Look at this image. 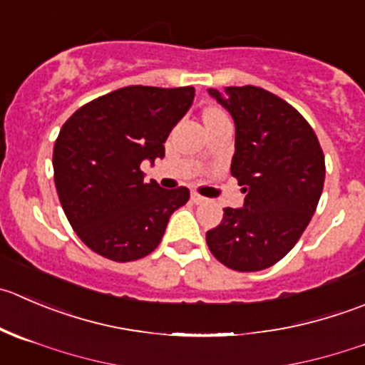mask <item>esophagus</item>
Wrapping results in <instances>:
<instances>
[{"label":"esophagus","mask_w":365,"mask_h":365,"mask_svg":"<svg viewBox=\"0 0 365 365\" xmlns=\"http://www.w3.org/2000/svg\"><path fill=\"white\" fill-rule=\"evenodd\" d=\"M190 200H192V203L200 205V203H205V201H207V197H203L201 194H197L196 190H192V192H190Z\"/></svg>","instance_id":"obj_1"}]
</instances>
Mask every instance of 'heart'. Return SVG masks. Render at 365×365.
Instances as JSON below:
<instances>
[{
    "label": "heart",
    "instance_id": "obj_1",
    "mask_svg": "<svg viewBox=\"0 0 365 365\" xmlns=\"http://www.w3.org/2000/svg\"><path fill=\"white\" fill-rule=\"evenodd\" d=\"M219 112H221V110H217V108H210V110H208L207 114H219ZM207 114H205V115H207Z\"/></svg>",
    "mask_w": 365,
    "mask_h": 365
}]
</instances>
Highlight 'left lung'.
Masks as SVG:
<instances>
[{
    "label": "left lung",
    "mask_w": 365,
    "mask_h": 365,
    "mask_svg": "<svg viewBox=\"0 0 365 365\" xmlns=\"http://www.w3.org/2000/svg\"><path fill=\"white\" fill-rule=\"evenodd\" d=\"M235 123L232 176L242 208H225L207 232L208 250L240 272L271 267L294 247L309 226L324 185V155L317 135L294 107L255 85L208 88Z\"/></svg>",
    "instance_id": "left-lung-1"
}]
</instances>
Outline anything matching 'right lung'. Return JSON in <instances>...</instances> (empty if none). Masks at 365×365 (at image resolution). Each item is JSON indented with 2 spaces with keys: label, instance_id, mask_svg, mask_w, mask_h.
I'll return each instance as SVG.
<instances>
[{
  "label": "right lung",
  "instance_id": "right-lung-1",
  "mask_svg": "<svg viewBox=\"0 0 365 365\" xmlns=\"http://www.w3.org/2000/svg\"><path fill=\"white\" fill-rule=\"evenodd\" d=\"M194 87L130 85L88 101L60 130L53 171L60 205L94 253L132 262L160 244L189 189L144 182L140 164L164 158V143L187 114Z\"/></svg>",
  "mask_w": 365,
  "mask_h": 365
}]
</instances>
